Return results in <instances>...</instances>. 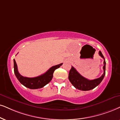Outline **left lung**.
Wrapping results in <instances>:
<instances>
[{
    "label": "left lung",
    "mask_w": 120,
    "mask_h": 120,
    "mask_svg": "<svg viewBox=\"0 0 120 120\" xmlns=\"http://www.w3.org/2000/svg\"><path fill=\"white\" fill-rule=\"evenodd\" d=\"M98 54L101 57H102L104 59V66H103L104 74L99 78L91 80L87 79L80 75L76 70L73 66H71V68L69 71V79L70 82L76 89L82 91H89L96 87L102 81L103 79L104 78L105 75L106 62L105 59L102 52L100 51Z\"/></svg>",
    "instance_id": "8db88e82"
}]
</instances>
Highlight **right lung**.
<instances>
[{"label":"right lung","mask_w":120,"mask_h":120,"mask_svg":"<svg viewBox=\"0 0 120 120\" xmlns=\"http://www.w3.org/2000/svg\"><path fill=\"white\" fill-rule=\"evenodd\" d=\"M62 65L63 63L52 66L45 73L35 78H26L22 76L18 72L17 65L15 60L14 59V70L16 78L22 85L30 89H40L48 84L52 80L54 71L60 68Z\"/></svg>","instance_id":"1"}]
</instances>
